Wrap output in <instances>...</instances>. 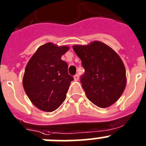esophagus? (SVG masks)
<instances>
[{
    "instance_id": "obj_1",
    "label": "esophagus",
    "mask_w": 146,
    "mask_h": 146,
    "mask_svg": "<svg viewBox=\"0 0 146 146\" xmlns=\"http://www.w3.org/2000/svg\"><path fill=\"white\" fill-rule=\"evenodd\" d=\"M74 80H79V75H78V74H75V75L74 76Z\"/></svg>"
}]
</instances>
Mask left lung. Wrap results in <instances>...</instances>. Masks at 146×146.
Here are the masks:
<instances>
[{
    "label": "left lung",
    "instance_id": "left-lung-1",
    "mask_svg": "<svg viewBox=\"0 0 146 146\" xmlns=\"http://www.w3.org/2000/svg\"><path fill=\"white\" fill-rule=\"evenodd\" d=\"M72 47L85 69L80 82L88 99L99 108L112 105L122 95L126 85V69L119 55L97 41Z\"/></svg>",
    "mask_w": 146,
    "mask_h": 146
}]
</instances>
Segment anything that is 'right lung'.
Segmentation results:
<instances>
[{
	"instance_id": "1",
	"label": "right lung",
	"mask_w": 146,
	"mask_h": 146,
	"mask_svg": "<svg viewBox=\"0 0 146 146\" xmlns=\"http://www.w3.org/2000/svg\"><path fill=\"white\" fill-rule=\"evenodd\" d=\"M47 43L38 48L26 66L23 85L28 98L41 110L52 112L66 97L74 78L68 73V64L61 56L69 50Z\"/></svg>"
}]
</instances>
